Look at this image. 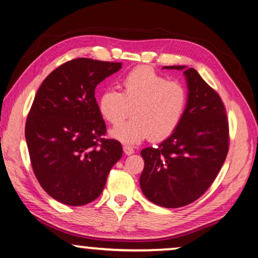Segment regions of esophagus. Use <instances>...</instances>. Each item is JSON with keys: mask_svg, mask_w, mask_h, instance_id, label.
I'll use <instances>...</instances> for the list:
<instances>
[{"mask_svg": "<svg viewBox=\"0 0 258 258\" xmlns=\"http://www.w3.org/2000/svg\"><path fill=\"white\" fill-rule=\"evenodd\" d=\"M124 152H125V154L126 155H131V154H133L134 153V148L132 147V146H128V145H124Z\"/></svg>", "mask_w": 258, "mask_h": 258, "instance_id": "1", "label": "esophagus"}]
</instances>
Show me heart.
<instances>
[{"instance_id": "obj_1", "label": "heart", "mask_w": 258, "mask_h": 258, "mask_svg": "<svg viewBox=\"0 0 258 258\" xmlns=\"http://www.w3.org/2000/svg\"><path fill=\"white\" fill-rule=\"evenodd\" d=\"M122 92L104 90L98 110L111 125H119L133 108V119L111 131L124 144H139L151 137L161 141L172 136L183 120L188 105L187 89L179 82L158 74L151 67H138L121 81Z\"/></svg>"}]
</instances>
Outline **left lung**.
Returning a JSON list of instances; mask_svg holds the SVG:
<instances>
[{
  "instance_id": "obj_1",
  "label": "left lung",
  "mask_w": 258,
  "mask_h": 258,
  "mask_svg": "<svg viewBox=\"0 0 258 258\" xmlns=\"http://www.w3.org/2000/svg\"><path fill=\"white\" fill-rule=\"evenodd\" d=\"M184 70L188 105L183 120L157 148L141 151L140 187L155 205L179 208L198 200L212 186L229 150L226 107L215 90L193 68Z\"/></svg>"
}]
</instances>
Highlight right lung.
Masks as SVG:
<instances>
[{
	"label": "right lung",
	"instance_id": "right-lung-1",
	"mask_svg": "<svg viewBox=\"0 0 258 258\" xmlns=\"http://www.w3.org/2000/svg\"><path fill=\"white\" fill-rule=\"evenodd\" d=\"M121 65L76 58L55 69L36 93L25 122L31 166L43 189L64 205L96 200L121 158V144L104 138L94 97L96 86Z\"/></svg>",
	"mask_w": 258,
	"mask_h": 258
}]
</instances>
